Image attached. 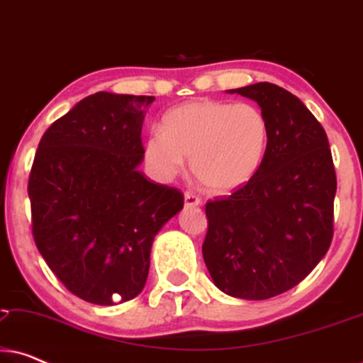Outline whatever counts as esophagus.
<instances>
[{"label":"esophagus","mask_w":363,"mask_h":363,"mask_svg":"<svg viewBox=\"0 0 363 363\" xmlns=\"http://www.w3.org/2000/svg\"><path fill=\"white\" fill-rule=\"evenodd\" d=\"M201 205V198L193 191H185V206H198Z\"/></svg>","instance_id":"obj_1"}]
</instances>
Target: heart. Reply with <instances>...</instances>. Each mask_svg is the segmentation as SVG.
<instances>
[{"label":"heart","instance_id":"1","mask_svg":"<svg viewBox=\"0 0 363 363\" xmlns=\"http://www.w3.org/2000/svg\"><path fill=\"white\" fill-rule=\"evenodd\" d=\"M269 145V123L251 104L195 101L165 113L162 132L145 142V158L160 178L180 175L190 158L205 190L226 195L259 172Z\"/></svg>","mask_w":363,"mask_h":363}]
</instances>
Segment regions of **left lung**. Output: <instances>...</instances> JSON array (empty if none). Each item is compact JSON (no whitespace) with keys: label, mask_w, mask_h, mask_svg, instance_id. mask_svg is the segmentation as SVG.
<instances>
[{"label":"left lung","mask_w":363,"mask_h":363,"mask_svg":"<svg viewBox=\"0 0 363 363\" xmlns=\"http://www.w3.org/2000/svg\"><path fill=\"white\" fill-rule=\"evenodd\" d=\"M252 99L269 123V145L256 177L208 201L203 259L218 289L262 301L304 279L334 236L337 177L324 127L276 84L231 89Z\"/></svg>","instance_id":"obj_1"}]
</instances>
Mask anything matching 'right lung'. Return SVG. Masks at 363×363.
<instances>
[{
	"label": "right lung",
	"instance_id": "add662e5",
	"mask_svg": "<svg viewBox=\"0 0 363 363\" xmlns=\"http://www.w3.org/2000/svg\"><path fill=\"white\" fill-rule=\"evenodd\" d=\"M152 96L97 92L44 132L29 173L33 238L74 296L112 306L145 286L153 238L183 208V193L153 183L143 160Z\"/></svg>",
	"mask_w": 363,
	"mask_h": 363
}]
</instances>
